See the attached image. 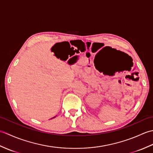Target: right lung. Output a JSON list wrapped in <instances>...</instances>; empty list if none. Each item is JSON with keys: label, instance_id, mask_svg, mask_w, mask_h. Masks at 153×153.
Here are the masks:
<instances>
[{"label": "right lung", "instance_id": "add662e5", "mask_svg": "<svg viewBox=\"0 0 153 153\" xmlns=\"http://www.w3.org/2000/svg\"><path fill=\"white\" fill-rule=\"evenodd\" d=\"M55 117H56V116H54V117H53V118H55ZM53 118H51V119H53Z\"/></svg>", "mask_w": 153, "mask_h": 153}]
</instances>
